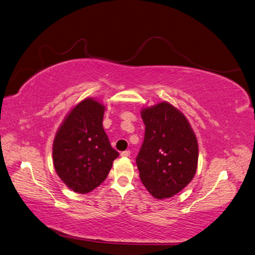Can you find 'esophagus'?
Returning a JSON list of instances; mask_svg holds the SVG:
<instances>
[{"label": "esophagus", "instance_id": "esophagus-1", "mask_svg": "<svg viewBox=\"0 0 255 255\" xmlns=\"http://www.w3.org/2000/svg\"><path fill=\"white\" fill-rule=\"evenodd\" d=\"M121 156L124 157V158H127L130 156V151L129 150H124L121 152Z\"/></svg>", "mask_w": 255, "mask_h": 255}]
</instances>
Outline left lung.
<instances>
[{
	"mask_svg": "<svg viewBox=\"0 0 255 255\" xmlns=\"http://www.w3.org/2000/svg\"><path fill=\"white\" fill-rule=\"evenodd\" d=\"M141 116L145 135L135 159L141 181L155 199L172 198L195 175L198 140L186 116L166 101L143 108Z\"/></svg>",
	"mask_w": 255,
	"mask_h": 255,
	"instance_id": "obj_1",
	"label": "left lung"
}]
</instances>
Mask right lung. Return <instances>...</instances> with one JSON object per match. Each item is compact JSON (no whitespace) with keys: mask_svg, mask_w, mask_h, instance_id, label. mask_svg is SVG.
Here are the masks:
<instances>
[{"mask_svg":"<svg viewBox=\"0 0 255 255\" xmlns=\"http://www.w3.org/2000/svg\"><path fill=\"white\" fill-rule=\"evenodd\" d=\"M106 107L85 98L64 119L54 136L52 155L57 175L77 193H89L107 178L119 152L103 127Z\"/></svg>","mask_w":255,"mask_h":255,"instance_id":"1","label":"right lung"}]
</instances>
